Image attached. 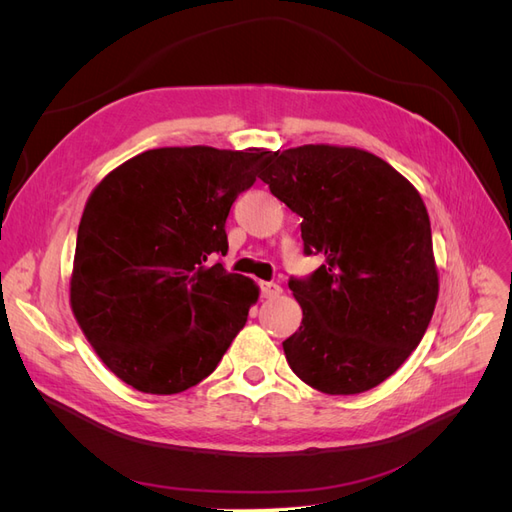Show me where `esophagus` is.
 I'll return each mask as SVG.
<instances>
[{
  "instance_id": "1",
  "label": "esophagus",
  "mask_w": 512,
  "mask_h": 512,
  "mask_svg": "<svg viewBox=\"0 0 512 512\" xmlns=\"http://www.w3.org/2000/svg\"><path fill=\"white\" fill-rule=\"evenodd\" d=\"M260 294H262V299H275V297H280V294H282V286L275 284V282H262L260 284Z\"/></svg>"
}]
</instances>
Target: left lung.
Segmentation results:
<instances>
[{
    "mask_svg": "<svg viewBox=\"0 0 512 512\" xmlns=\"http://www.w3.org/2000/svg\"><path fill=\"white\" fill-rule=\"evenodd\" d=\"M260 175L301 218L303 252L320 254L290 277L303 309L284 346L290 369L327 395L374 389L421 344L438 301V267L421 194L374 153L303 145L275 153Z\"/></svg>",
    "mask_w": 512,
    "mask_h": 512,
    "instance_id": "8db88e82",
    "label": "left lung"
}]
</instances>
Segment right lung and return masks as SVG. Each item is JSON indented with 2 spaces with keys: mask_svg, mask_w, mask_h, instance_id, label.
I'll return each mask as SVG.
<instances>
[{
  "mask_svg": "<svg viewBox=\"0 0 512 512\" xmlns=\"http://www.w3.org/2000/svg\"><path fill=\"white\" fill-rule=\"evenodd\" d=\"M271 158L265 149H149L87 198L70 305L102 363L132 389L188 391L245 327L258 286L211 256L228 252L230 207Z\"/></svg>",
  "mask_w": 512,
  "mask_h": 512,
  "instance_id": "add662e5",
  "label": "right lung"
}]
</instances>
